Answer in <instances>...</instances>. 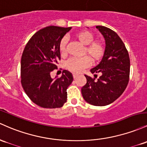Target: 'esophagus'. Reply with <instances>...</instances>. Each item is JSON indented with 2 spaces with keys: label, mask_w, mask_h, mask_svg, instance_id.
I'll list each match as a JSON object with an SVG mask.
<instances>
[{
  "label": "esophagus",
  "mask_w": 147,
  "mask_h": 147,
  "mask_svg": "<svg viewBox=\"0 0 147 147\" xmlns=\"http://www.w3.org/2000/svg\"><path fill=\"white\" fill-rule=\"evenodd\" d=\"M72 75H73V78L74 79H75V78H77V77H78V74H75V73H73L72 74Z\"/></svg>",
  "instance_id": "obj_1"
}]
</instances>
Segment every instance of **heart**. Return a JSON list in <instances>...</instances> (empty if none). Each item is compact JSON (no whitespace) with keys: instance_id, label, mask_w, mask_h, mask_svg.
Segmentation results:
<instances>
[{"instance_id":"1","label":"heart","mask_w":147,"mask_h":147,"mask_svg":"<svg viewBox=\"0 0 147 147\" xmlns=\"http://www.w3.org/2000/svg\"><path fill=\"white\" fill-rule=\"evenodd\" d=\"M75 38L82 45H86L84 51V54L86 56L82 58H72L66 62L65 66L71 72L78 73L91 65V60L94 62L100 60L105 54V47L102 42L94 41V35L88 30L78 32L75 34ZM67 42V38H63L59 42V51L63 55L66 53Z\"/></svg>"}]
</instances>
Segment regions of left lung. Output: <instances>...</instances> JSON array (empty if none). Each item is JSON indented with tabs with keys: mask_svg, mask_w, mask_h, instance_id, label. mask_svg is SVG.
<instances>
[{
	"mask_svg": "<svg viewBox=\"0 0 147 147\" xmlns=\"http://www.w3.org/2000/svg\"><path fill=\"white\" fill-rule=\"evenodd\" d=\"M96 28L105 40V51L102 61L91 72L100 73L101 76L95 80L85 75L86 84L82 88V94L89 104L105 106L115 101L125 91L129 82L130 58L117 33L102 26H96Z\"/></svg>",
	"mask_w": 147,
	"mask_h": 147,
	"instance_id": "1",
	"label": "left lung"
}]
</instances>
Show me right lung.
I'll return each instance as SVG.
<instances>
[{"label":"right lung","mask_w":147,"mask_h":147,"mask_svg":"<svg viewBox=\"0 0 147 147\" xmlns=\"http://www.w3.org/2000/svg\"><path fill=\"white\" fill-rule=\"evenodd\" d=\"M72 27L50 26L38 30L28 42L21 60V82L35 104L43 108H60L67 100V88L73 81L64 70L61 77H51L61 59L59 42Z\"/></svg>","instance_id":"1"}]
</instances>
